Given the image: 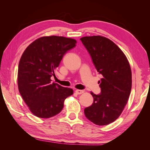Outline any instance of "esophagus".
Here are the masks:
<instances>
[{"label":"esophagus","mask_w":150,"mask_h":150,"mask_svg":"<svg viewBox=\"0 0 150 150\" xmlns=\"http://www.w3.org/2000/svg\"><path fill=\"white\" fill-rule=\"evenodd\" d=\"M84 92V90H75V93H77V95H81V94H82V93H83Z\"/></svg>","instance_id":"esophagus-1"}]
</instances>
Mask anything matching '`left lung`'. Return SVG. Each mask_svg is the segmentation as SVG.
Segmentation results:
<instances>
[{
    "instance_id": "left-lung-1",
    "label": "left lung",
    "mask_w": 150,
    "mask_h": 150,
    "mask_svg": "<svg viewBox=\"0 0 150 150\" xmlns=\"http://www.w3.org/2000/svg\"><path fill=\"white\" fill-rule=\"evenodd\" d=\"M80 40L103 77L100 93L91 92L93 103L85 108L84 114L97 125H108L119 118L128 103L132 84L131 68L122 51L108 38L94 35Z\"/></svg>"
}]
</instances>
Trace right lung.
<instances>
[{"instance_id": "1", "label": "right lung", "mask_w": 150, "mask_h": 150, "mask_svg": "<svg viewBox=\"0 0 150 150\" xmlns=\"http://www.w3.org/2000/svg\"><path fill=\"white\" fill-rule=\"evenodd\" d=\"M77 40L60 36L42 37L28 46L18 64V88L34 115L42 119L59 113L71 88L52 83L51 77L64 55L76 46Z\"/></svg>"}]
</instances>
